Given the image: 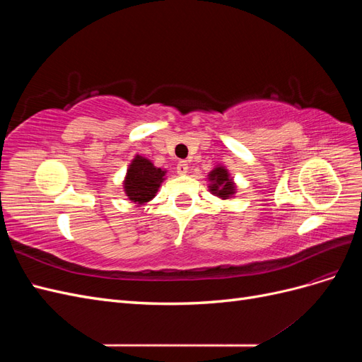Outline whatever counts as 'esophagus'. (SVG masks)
<instances>
[{
  "label": "esophagus",
  "instance_id": "34e87169",
  "mask_svg": "<svg viewBox=\"0 0 362 362\" xmlns=\"http://www.w3.org/2000/svg\"><path fill=\"white\" fill-rule=\"evenodd\" d=\"M177 172L178 175H185L189 172V163L187 161H180L177 164Z\"/></svg>",
  "mask_w": 362,
  "mask_h": 362
}]
</instances>
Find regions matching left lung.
Wrapping results in <instances>:
<instances>
[{"instance_id":"8db88e82","label":"left lung","mask_w":362,"mask_h":362,"mask_svg":"<svg viewBox=\"0 0 362 362\" xmlns=\"http://www.w3.org/2000/svg\"><path fill=\"white\" fill-rule=\"evenodd\" d=\"M206 181L208 190L221 199H231L237 193V185L231 177V173H229V170L223 164H217V166L206 175Z\"/></svg>"}]
</instances>
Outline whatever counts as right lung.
<instances>
[{"label":"right lung","mask_w":362,"mask_h":362,"mask_svg":"<svg viewBox=\"0 0 362 362\" xmlns=\"http://www.w3.org/2000/svg\"><path fill=\"white\" fill-rule=\"evenodd\" d=\"M166 169L154 166L149 158L136 154L131 160L124 178V192L136 206L145 205L156 198L161 182L166 180Z\"/></svg>","instance_id":"1"}]
</instances>
